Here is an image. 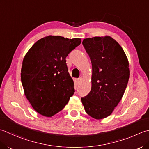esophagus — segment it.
Here are the masks:
<instances>
[{
    "label": "esophagus",
    "instance_id": "1",
    "mask_svg": "<svg viewBox=\"0 0 149 149\" xmlns=\"http://www.w3.org/2000/svg\"><path fill=\"white\" fill-rule=\"evenodd\" d=\"M81 81H82V78H81V77L78 78L77 79V82L78 84H79L81 82Z\"/></svg>",
    "mask_w": 149,
    "mask_h": 149
}]
</instances>
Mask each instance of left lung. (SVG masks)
Returning a JSON list of instances; mask_svg holds the SVG:
<instances>
[{
	"label": "left lung",
	"mask_w": 149,
	"mask_h": 149,
	"mask_svg": "<svg viewBox=\"0 0 149 149\" xmlns=\"http://www.w3.org/2000/svg\"><path fill=\"white\" fill-rule=\"evenodd\" d=\"M83 45L92 66V88L81 98L92 118H105L112 113L124 94L129 81V61L123 48L110 36L83 39Z\"/></svg>",
	"instance_id": "8db88e82"
}]
</instances>
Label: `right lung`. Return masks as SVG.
<instances>
[{
  "label": "right lung",
  "mask_w": 149,
  "mask_h": 149,
  "mask_svg": "<svg viewBox=\"0 0 149 149\" xmlns=\"http://www.w3.org/2000/svg\"><path fill=\"white\" fill-rule=\"evenodd\" d=\"M81 42L79 38L49 36L37 40L24 56L20 74L24 94L40 115L56 114L74 95L66 57Z\"/></svg>",
  "instance_id": "obj_1"
}]
</instances>
